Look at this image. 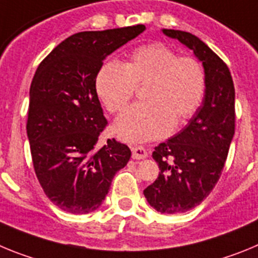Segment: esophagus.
Listing matches in <instances>:
<instances>
[{
  "label": "esophagus",
  "mask_w": 258,
  "mask_h": 258,
  "mask_svg": "<svg viewBox=\"0 0 258 258\" xmlns=\"http://www.w3.org/2000/svg\"><path fill=\"white\" fill-rule=\"evenodd\" d=\"M147 156H149V152H147V150L143 146H134V147H132V157L136 159V160H142V159H146Z\"/></svg>",
  "instance_id": "esophagus-1"
}]
</instances>
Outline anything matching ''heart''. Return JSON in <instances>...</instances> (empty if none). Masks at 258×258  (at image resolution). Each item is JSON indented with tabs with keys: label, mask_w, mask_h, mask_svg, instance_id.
<instances>
[{
	"label": "heart",
	"mask_w": 258,
	"mask_h": 258,
	"mask_svg": "<svg viewBox=\"0 0 258 258\" xmlns=\"http://www.w3.org/2000/svg\"><path fill=\"white\" fill-rule=\"evenodd\" d=\"M138 86L146 102L127 108L115 122V133L126 142L163 138L173 124L181 125L197 112L206 92V74L192 56H177L160 42L142 45L124 64L109 60L95 79L99 98L109 112H121Z\"/></svg>",
	"instance_id": "obj_1"
}]
</instances>
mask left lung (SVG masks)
<instances>
[{"mask_svg":"<svg viewBox=\"0 0 258 258\" xmlns=\"http://www.w3.org/2000/svg\"><path fill=\"white\" fill-rule=\"evenodd\" d=\"M192 50L206 74L204 99L186 126L152 152L160 173L145 188L146 199L160 213H183L208 197L222 173L235 133V89L229 67L197 36L163 29Z\"/></svg>","mask_w":258,"mask_h":258,"instance_id":"8db88e82","label":"left lung"}]
</instances>
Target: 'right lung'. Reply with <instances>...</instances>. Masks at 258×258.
Returning <instances> with one entry per match:
<instances>
[{
    "instance_id": "1",
    "label": "right lung",
    "mask_w": 258,
    "mask_h": 258,
    "mask_svg": "<svg viewBox=\"0 0 258 258\" xmlns=\"http://www.w3.org/2000/svg\"><path fill=\"white\" fill-rule=\"evenodd\" d=\"M143 24L80 32L41 61L29 89L27 136L36 175L61 211L86 214L101 207L131 150L112 138L98 149L107 125L95 79L103 60L141 35Z\"/></svg>"
}]
</instances>
